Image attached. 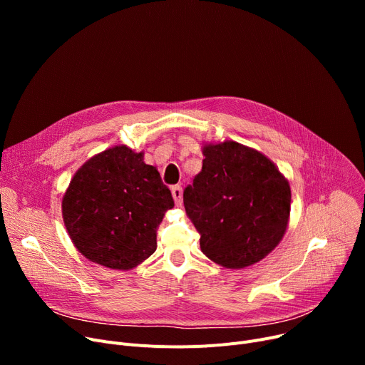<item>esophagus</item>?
Returning <instances> with one entry per match:
<instances>
[{"instance_id":"34e87169","label":"esophagus","mask_w":365,"mask_h":365,"mask_svg":"<svg viewBox=\"0 0 365 365\" xmlns=\"http://www.w3.org/2000/svg\"><path fill=\"white\" fill-rule=\"evenodd\" d=\"M171 195H173V198H175L176 205H182V186L180 185L171 186Z\"/></svg>"}]
</instances>
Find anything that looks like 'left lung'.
Masks as SVG:
<instances>
[{"label": "left lung", "mask_w": 365, "mask_h": 365, "mask_svg": "<svg viewBox=\"0 0 365 365\" xmlns=\"http://www.w3.org/2000/svg\"><path fill=\"white\" fill-rule=\"evenodd\" d=\"M202 170L183 190L202 253L240 269L262 260L284 237L290 185L271 160L237 142L204 146Z\"/></svg>", "instance_id": "1"}]
</instances>
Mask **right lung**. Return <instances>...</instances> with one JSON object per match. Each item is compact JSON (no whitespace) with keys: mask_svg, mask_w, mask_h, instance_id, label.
I'll list each match as a JSON object with an SVG mask.
<instances>
[{"mask_svg":"<svg viewBox=\"0 0 365 365\" xmlns=\"http://www.w3.org/2000/svg\"><path fill=\"white\" fill-rule=\"evenodd\" d=\"M173 207L175 200L157 168L127 146L88 160L62 201L75 247L110 269H131L157 250L158 226Z\"/></svg>","mask_w":365,"mask_h":365,"instance_id":"add662e5","label":"right lung"}]
</instances>
